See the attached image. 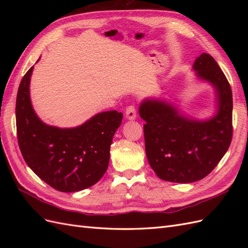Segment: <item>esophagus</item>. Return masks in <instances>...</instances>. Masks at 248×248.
I'll return each mask as SVG.
<instances>
[{
    "label": "esophagus",
    "mask_w": 248,
    "mask_h": 248,
    "mask_svg": "<svg viewBox=\"0 0 248 248\" xmlns=\"http://www.w3.org/2000/svg\"><path fill=\"white\" fill-rule=\"evenodd\" d=\"M126 118L128 120H134L137 118V110L134 107H128L126 109Z\"/></svg>",
    "instance_id": "34e87169"
}]
</instances>
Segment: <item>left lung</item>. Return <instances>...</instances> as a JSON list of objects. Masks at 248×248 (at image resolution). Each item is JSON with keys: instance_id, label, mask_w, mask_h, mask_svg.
<instances>
[{"instance_id": "1", "label": "left lung", "mask_w": 248, "mask_h": 248, "mask_svg": "<svg viewBox=\"0 0 248 248\" xmlns=\"http://www.w3.org/2000/svg\"><path fill=\"white\" fill-rule=\"evenodd\" d=\"M197 80L213 88L215 110L205 119L185 114L170 99L147 97L139 114L144 120L146 155L161 180L192 183L211 172L232 140V97L229 81L206 52L192 65Z\"/></svg>"}]
</instances>
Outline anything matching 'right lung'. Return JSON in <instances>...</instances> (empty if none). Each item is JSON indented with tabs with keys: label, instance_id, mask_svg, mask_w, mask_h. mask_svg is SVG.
<instances>
[{
	"label": "right lung",
	"instance_id": "right-lung-1",
	"mask_svg": "<svg viewBox=\"0 0 248 248\" xmlns=\"http://www.w3.org/2000/svg\"><path fill=\"white\" fill-rule=\"evenodd\" d=\"M33 69L34 66L22 78L16 96V129L22 157L52 188L62 192L89 188L108 170L112 138L123 114L117 110L98 112L69 128L44 123L34 110L30 96Z\"/></svg>",
	"mask_w": 248,
	"mask_h": 248
}]
</instances>
